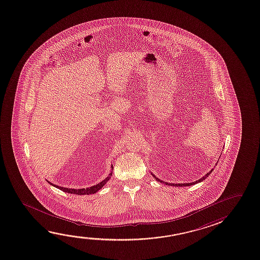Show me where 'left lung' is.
<instances>
[{"mask_svg":"<svg viewBox=\"0 0 260 260\" xmlns=\"http://www.w3.org/2000/svg\"><path fill=\"white\" fill-rule=\"evenodd\" d=\"M212 170H213V169H212L210 172H208L207 174H206L204 177H202L201 179L197 180V181H196V182H192V183H188V184H170V183H167V182L165 183L163 181H161V180L158 179V178L154 176V175H152V176H154V177L156 178V181H158L160 183H164V184H167V185H173V186H189V185H193V184H198V183H200L202 181H204V180L206 179L208 176H209V175L212 172Z\"/></svg>","mask_w":260,"mask_h":260,"instance_id":"1","label":"left lung"}]
</instances>
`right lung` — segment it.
<instances>
[{"label": "right lung", "instance_id": "1", "mask_svg": "<svg viewBox=\"0 0 260 260\" xmlns=\"http://www.w3.org/2000/svg\"><path fill=\"white\" fill-rule=\"evenodd\" d=\"M112 168H113V167L112 166ZM112 175V172H111L109 174V176H107L105 179L103 180L99 184L93 185V186H91V187L83 188V189H71V188L62 187V186H58V185H55V184H51V183L48 182V183H49V184L53 185V186H55V187L58 188L59 190L63 191V192H68V193H75V194H78V196H84V194H91V193H95L96 192H98L101 188L103 187L104 184H106V183L108 182Z\"/></svg>", "mask_w": 260, "mask_h": 260}]
</instances>
